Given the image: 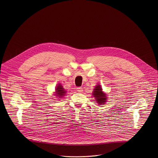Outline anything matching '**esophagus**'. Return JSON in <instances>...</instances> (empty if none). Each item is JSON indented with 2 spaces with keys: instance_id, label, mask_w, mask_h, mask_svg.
Returning a JSON list of instances; mask_svg holds the SVG:
<instances>
[{
  "instance_id": "1",
  "label": "esophagus",
  "mask_w": 158,
  "mask_h": 158,
  "mask_svg": "<svg viewBox=\"0 0 158 158\" xmlns=\"http://www.w3.org/2000/svg\"><path fill=\"white\" fill-rule=\"evenodd\" d=\"M77 91L78 93H82V92H83V88H81V87H78V88H77Z\"/></svg>"
}]
</instances>
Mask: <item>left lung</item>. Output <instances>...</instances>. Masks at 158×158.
I'll return each mask as SVG.
<instances>
[{"mask_svg": "<svg viewBox=\"0 0 158 158\" xmlns=\"http://www.w3.org/2000/svg\"><path fill=\"white\" fill-rule=\"evenodd\" d=\"M92 95L95 98V101L99 105L105 104L106 100L108 99L106 94L104 93L102 90V86L100 85H97L94 89Z\"/></svg>", "mask_w": 158, "mask_h": 158, "instance_id": "obj_1", "label": "left lung"}]
</instances>
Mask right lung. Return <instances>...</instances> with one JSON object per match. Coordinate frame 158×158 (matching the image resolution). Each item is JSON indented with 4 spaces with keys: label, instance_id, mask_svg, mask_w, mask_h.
Segmentation results:
<instances>
[{
    "label": "right lung",
    "instance_id": "add662e5",
    "mask_svg": "<svg viewBox=\"0 0 158 158\" xmlns=\"http://www.w3.org/2000/svg\"><path fill=\"white\" fill-rule=\"evenodd\" d=\"M66 91L63 88V86L61 84H58L55 89V95L58 98H63L64 95H66Z\"/></svg>",
    "mask_w": 158,
    "mask_h": 158
}]
</instances>
